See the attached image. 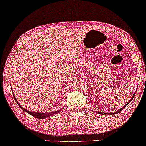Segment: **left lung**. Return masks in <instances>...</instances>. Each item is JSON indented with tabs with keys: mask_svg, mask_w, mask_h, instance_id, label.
<instances>
[{
	"mask_svg": "<svg viewBox=\"0 0 146 146\" xmlns=\"http://www.w3.org/2000/svg\"><path fill=\"white\" fill-rule=\"evenodd\" d=\"M135 93H136V92H135ZM135 94H133V96H132V98H131V99H130V101H129V102H128V103H127V104H126V105H125V106H124V107H123V108H121V110H119V111H117V112H116L113 113V114H118V113H119V112H121V110H122L124 108H125V107H126V106H127V104H129V103H130V101H132V99H133L134 96H135ZM99 114H100V113H101V114H106V113H103V112H99Z\"/></svg>",
	"mask_w": 146,
	"mask_h": 146,
	"instance_id": "8db88e82",
	"label": "left lung"
}]
</instances>
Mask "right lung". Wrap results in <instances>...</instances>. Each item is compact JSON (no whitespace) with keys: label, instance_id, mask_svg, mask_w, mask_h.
I'll list each match as a JSON object with an SVG mask.
<instances>
[{"label":"right lung","instance_id":"obj_1","mask_svg":"<svg viewBox=\"0 0 146 146\" xmlns=\"http://www.w3.org/2000/svg\"><path fill=\"white\" fill-rule=\"evenodd\" d=\"M13 95H14V93H13ZM14 99H15L16 102L17 103V104L19 105V106H20V108L23 110H24L25 112L28 113V114H30V115L33 116L34 117L37 118V119H45V118H47V117H49V116H52V115H53V114H55L56 113V114H57V113L60 112V110H60L59 111H57V112H49V113H41V112H29V111L27 110H25V108H23L22 106H21V105L19 104V103H18L17 100L16 99V98H15V96H14Z\"/></svg>","mask_w":146,"mask_h":146}]
</instances>
